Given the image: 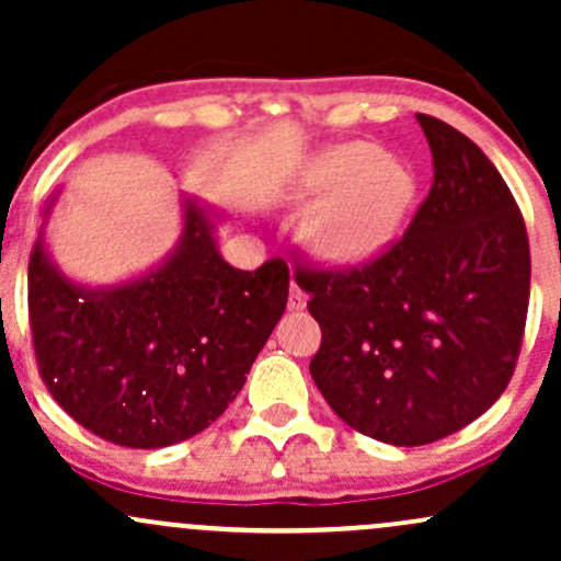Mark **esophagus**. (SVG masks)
Returning a JSON list of instances; mask_svg holds the SVG:
<instances>
[{
    "label": "esophagus",
    "instance_id": "esophagus-1",
    "mask_svg": "<svg viewBox=\"0 0 561 561\" xmlns=\"http://www.w3.org/2000/svg\"><path fill=\"white\" fill-rule=\"evenodd\" d=\"M308 302V295L302 293V289L298 287V282L293 279V287H289V298H287V308L289 311H302Z\"/></svg>",
    "mask_w": 561,
    "mask_h": 561
}]
</instances>
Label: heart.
I'll return each mask as SVG.
<instances>
[{"label":"heart","instance_id":"b5f03b06","mask_svg":"<svg viewBox=\"0 0 561 561\" xmlns=\"http://www.w3.org/2000/svg\"><path fill=\"white\" fill-rule=\"evenodd\" d=\"M416 197L414 165L364 139L313 152L289 190L295 208L320 205L308 216L302 237L334 266H356L385 253L401 234Z\"/></svg>","mask_w":561,"mask_h":561}]
</instances>
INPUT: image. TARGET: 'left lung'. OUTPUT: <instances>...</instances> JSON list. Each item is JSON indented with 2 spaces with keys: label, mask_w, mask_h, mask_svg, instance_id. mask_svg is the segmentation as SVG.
Here are the masks:
<instances>
[{
  "label": "left lung",
  "mask_w": 561,
  "mask_h": 561,
  "mask_svg": "<svg viewBox=\"0 0 561 561\" xmlns=\"http://www.w3.org/2000/svg\"><path fill=\"white\" fill-rule=\"evenodd\" d=\"M435 182L403 240L347 274H298L321 327L311 377L334 414L390 446H424L506 390L530 300L517 203L472 139L416 115Z\"/></svg>",
  "instance_id": "1"
}]
</instances>
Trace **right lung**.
Wrapping results in <instances>:
<instances>
[{
    "label": "right lung",
    "mask_w": 561,
    "mask_h": 561,
    "mask_svg": "<svg viewBox=\"0 0 561 561\" xmlns=\"http://www.w3.org/2000/svg\"><path fill=\"white\" fill-rule=\"evenodd\" d=\"M47 199L28 261V313L42 379L81 427L126 448L203 433L242 390L289 293L285 261L255 272L218 253L221 210L182 192V234L156 266L87 285L57 266Z\"/></svg>",
    "instance_id": "1"
}]
</instances>
